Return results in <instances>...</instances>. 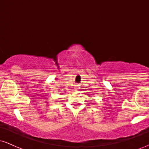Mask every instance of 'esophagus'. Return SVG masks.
<instances>
[{"instance_id": "34e87169", "label": "esophagus", "mask_w": 149, "mask_h": 149, "mask_svg": "<svg viewBox=\"0 0 149 149\" xmlns=\"http://www.w3.org/2000/svg\"><path fill=\"white\" fill-rule=\"evenodd\" d=\"M74 88H75V90H76V91H78V90H79V87H78V85H76Z\"/></svg>"}]
</instances>
